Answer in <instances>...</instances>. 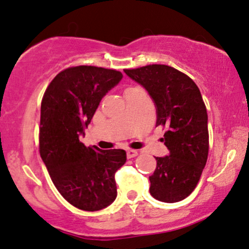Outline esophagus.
<instances>
[{
	"mask_svg": "<svg viewBox=\"0 0 249 249\" xmlns=\"http://www.w3.org/2000/svg\"><path fill=\"white\" fill-rule=\"evenodd\" d=\"M138 155V150H134V149H128L126 152V156L127 159H132V157H135Z\"/></svg>",
	"mask_w": 249,
	"mask_h": 249,
	"instance_id": "obj_1",
	"label": "esophagus"
}]
</instances>
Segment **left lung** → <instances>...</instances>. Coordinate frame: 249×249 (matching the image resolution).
I'll return each mask as SVG.
<instances>
[{"mask_svg": "<svg viewBox=\"0 0 249 249\" xmlns=\"http://www.w3.org/2000/svg\"><path fill=\"white\" fill-rule=\"evenodd\" d=\"M140 84L156 107V126L168 127L169 155L156 157L149 192L162 202L187 197L196 187L208 159V115L199 87L188 75L163 64L124 70Z\"/></svg>", "mask_w": 249, "mask_h": 249, "instance_id": "left-lung-1", "label": "left lung"}]
</instances>
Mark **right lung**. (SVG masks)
Returning a JSON list of instances; mask_svg holds the SVG:
<instances>
[{"label":"right lung","mask_w":249,"mask_h":249,"mask_svg":"<svg viewBox=\"0 0 249 249\" xmlns=\"http://www.w3.org/2000/svg\"><path fill=\"white\" fill-rule=\"evenodd\" d=\"M122 78L110 69L68 68L52 80L41 102V159L62 196L85 212L106 208L117 196L115 174L126 162V152L86 147L79 137Z\"/></svg>","instance_id":"1"}]
</instances>
